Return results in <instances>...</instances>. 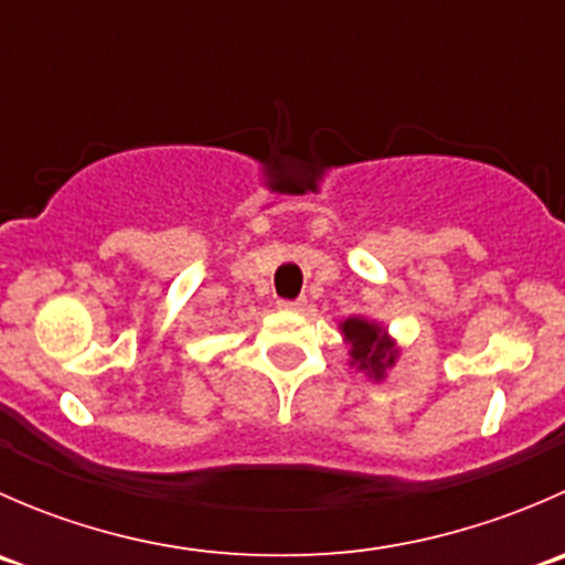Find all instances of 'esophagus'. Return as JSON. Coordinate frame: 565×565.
<instances>
[{"mask_svg":"<svg viewBox=\"0 0 565 565\" xmlns=\"http://www.w3.org/2000/svg\"><path fill=\"white\" fill-rule=\"evenodd\" d=\"M278 309H284V311H303V309H306V298H298V300H278Z\"/></svg>","mask_w":565,"mask_h":565,"instance_id":"esophagus-1","label":"esophagus"}]
</instances>
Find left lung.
<instances>
[{"label": "left lung", "instance_id": "left-lung-1", "mask_svg": "<svg viewBox=\"0 0 565 565\" xmlns=\"http://www.w3.org/2000/svg\"><path fill=\"white\" fill-rule=\"evenodd\" d=\"M341 333L350 344V363L358 372H366L372 380H383L385 372L396 363L398 350L383 324L369 322L363 317H350L341 322Z\"/></svg>", "mask_w": 565, "mask_h": 565}]
</instances>
